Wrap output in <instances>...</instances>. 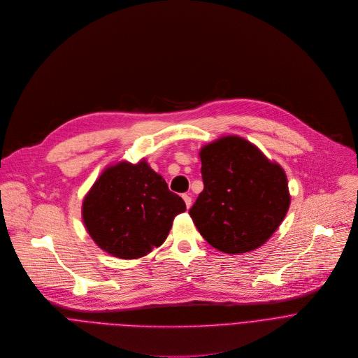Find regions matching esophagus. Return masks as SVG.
Returning <instances> with one entry per match:
<instances>
[{"instance_id": "1", "label": "esophagus", "mask_w": 358, "mask_h": 358, "mask_svg": "<svg viewBox=\"0 0 358 358\" xmlns=\"http://www.w3.org/2000/svg\"><path fill=\"white\" fill-rule=\"evenodd\" d=\"M182 197H183V200H185V203H186V207L190 208V206H192V197H190V194H182Z\"/></svg>"}]
</instances>
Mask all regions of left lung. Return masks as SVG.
Here are the masks:
<instances>
[{
	"label": "left lung",
	"instance_id": "left-lung-1",
	"mask_svg": "<svg viewBox=\"0 0 358 358\" xmlns=\"http://www.w3.org/2000/svg\"><path fill=\"white\" fill-rule=\"evenodd\" d=\"M200 159L204 189L189 210L199 233L226 254L261 247L291 204L283 169L237 135L204 145Z\"/></svg>",
	"mask_w": 358,
	"mask_h": 358
}]
</instances>
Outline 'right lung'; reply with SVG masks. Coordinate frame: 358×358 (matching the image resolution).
<instances>
[{
	"mask_svg": "<svg viewBox=\"0 0 358 358\" xmlns=\"http://www.w3.org/2000/svg\"><path fill=\"white\" fill-rule=\"evenodd\" d=\"M185 210L183 199L142 159L108 166L86 194L82 214L101 250L135 259L162 245L173 219Z\"/></svg>",
	"mask_w": 358,
	"mask_h": 358,
	"instance_id": "1",
	"label": "right lung"
}]
</instances>
